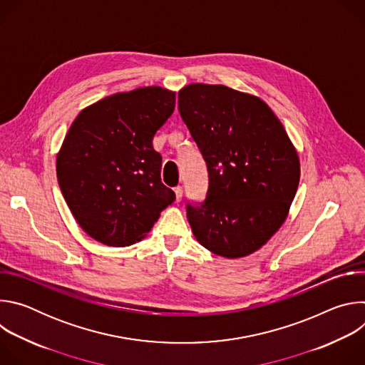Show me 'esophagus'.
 <instances>
[{
  "label": "esophagus",
  "instance_id": "obj_1",
  "mask_svg": "<svg viewBox=\"0 0 365 365\" xmlns=\"http://www.w3.org/2000/svg\"><path fill=\"white\" fill-rule=\"evenodd\" d=\"M175 193H176V202H180V199H182V195H183V189H182V186H178V187H175Z\"/></svg>",
  "mask_w": 365,
  "mask_h": 365
}]
</instances>
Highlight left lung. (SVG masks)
Here are the masks:
<instances>
[{
    "label": "left lung",
    "instance_id": "obj_1",
    "mask_svg": "<svg viewBox=\"0 0 365 365\" xmlns=\"http://www.w3.org/2000/svg\"><path fill=\"white\" fill-rule=\"evenodd\" d=\"M179 113L207 169L206 199L186 205L196 240L221 257H245L283 225L300 179L299 155L259 98L224 85L190 83Z\"/></svg>",
    "mask_w": 365,
    "mask_h": 365
}]
</instances>
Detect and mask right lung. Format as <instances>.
I'll list each match as a JSON object with an SVG mask.
<instances>
[{
	"label": "right lung",
	"instance_id": "right-lung-1",
	"mask_svg": "<svg viewBox=\"0 0 365 365\" xmlns=\"http://www.w3.org/2000/svg\"><path fill=\"white\" fill-rule=\"evenodd\" d=\"M176 93L145 86L103 98L81 111L56 159L62 195L93 240L140 241L176 199L162 183L153 137L175 111Z\"/></svg>",
	"mask_w": 365,
	"mask_h": 365
}]
</instances>
